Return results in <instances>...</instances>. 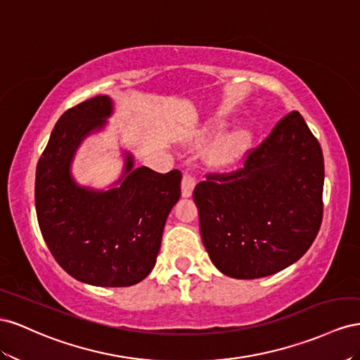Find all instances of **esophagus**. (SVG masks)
<instances>
[{
	"label": "esophagus",
	"mask_w": 360,
	"mask_h": 360,
	"mask_svg": "<svg viewBox=\"0 0 360 360\" xmlns=\"http://www.w3.org/2000/svg\"><path fill=\"white\" fill-rule=\"evenodd\" d=\"M194 186H196V176H194V174L190 170H186L182 174V182H181L182 196L190 198L193 190H194Z\"/></svg>",
	"instance_id": "esophagus-1"
}]
</instances>
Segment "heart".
Masks as SVG:
<instances>
[{
  "instance_id": "heart-1",
  "label": "heart",
  "mask_w": 360,
  "mask_h": 360,
  "mask_svg": "<svg viewBox=\"0 0 360 360\" xmlns=\"http://www.w3.org/2000/svg\"><path fill=\"white\" fill-rule=\"evenodd\" d=\"M224 127V123H219L217 128ZM252 134L249 129H237L221 137L212 149V158L220 164H229L237 161L243 153L250 146Z\"/></svg>"
}]
</instances>
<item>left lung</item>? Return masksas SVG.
Returning <instances> with one entry per match:
<instances>
[{"label": "left lung", "instance_id": "1", "mask_svg": "<svg viewBox=\"0 0 360 360\" xmlns=\"http://www.w3.org/2000/svg\"><path fill=\"white\" fill-rule=\"evenodd\" d=\"M205 176L193 199L203 245L221 273L258 279L311 248L323 220L324 160L299 111L245 152L243 167Z\"/></svg>", "mask_w": 360, "mask_h": 360}]
</instances>
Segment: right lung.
I'll return each mask as SVG.
<instances>
[{"mask_svg": "<svg viewBox=\"0 0 360 360\" xmlns=\"http://www.w3.org/2000/svg\"><path fill=\"white\" fill-rule=\"evenodd\" d=\"M110 112V98L98 95L58 119L37 162L36 214L51 255L66 273L96 286H131L155 265L164 224L181 198L182 174L132 170L128 157L120 187L105 193L78 187L69 173L72 155Z\"/></svg>", "mask_w": 360, "mask_h": 360, "instance_id": "add662e5", "label": "right lung"}]
</instances>
